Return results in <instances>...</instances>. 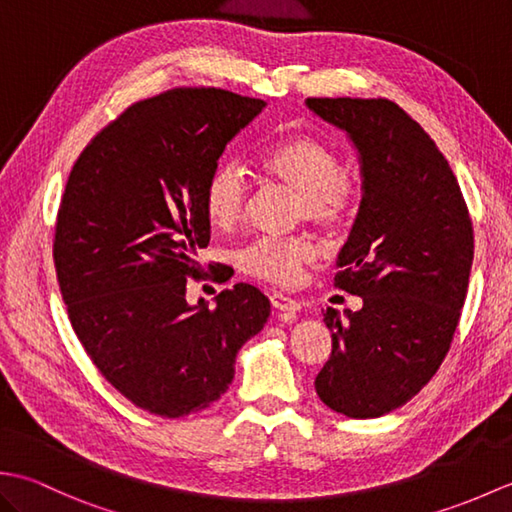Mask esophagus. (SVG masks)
<instances>
[{
	"label": "esophagus",
	"mask_w": 512,
	"mask_h": 512,
	"mask_svg": "<svg viewBox=\"0 0 512 512\" xmlns=\"http://www.w3.org/2000/svg\"><path fill=\"white\" fill-rule=\"evenodd\" d=\"M270 303H273L275 310H281V312H297V310H301V303L297 299L284 295V292H273V295H270Z\"/></svg>",
	"instance_id": "esophagus-1"
}]
</instances>
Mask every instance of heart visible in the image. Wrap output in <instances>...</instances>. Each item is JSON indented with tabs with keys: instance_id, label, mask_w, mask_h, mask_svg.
Returning <instances> with one entry per match:
<instances>
[{
	"instance_id": "heart-1",
	"label": "heart",
	"mask_w": 512,
	"mask_h": 512,
	"mask_svg": "<svg viewBox=\"0 0 512 512\" xmlns=\"http://www.w3.org/2000/svg\"><path fill=\"white\" fill-rule=\"evenodd\" d=\"M264 178L295 191L301 217L325 231L341 228L356 202V182L343 169V160L323 140L288 136L264 147L255 158ZM204 215L215 231H233L246 211V182L233 167L215 169L202 191ZM317 248L303 237H264L239 255V266L250 277L268 284H295L301 268L312 262Z\"/></svg>"
}]
</instances>
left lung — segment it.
I'll return each instance as SVG.
<instances>
[{"label":"left lung","mask_w":512,"mask_h":512,"mask_svg":"<svg viewBox=\"0 0 512 512\" xmlns=\"http://www.w3.org/2000/svg\"><path fill=\"white\" fill-rule=\"evenodd\" d=\"M350 136L363 200L334 286L363 299L347 319L328 308L332 354L314 387L347 418L405 405L447 356L469 290L473 224L447 158L387 99H308Z\"/></svg>","instance_id":"8db88e82"}]
</instances>
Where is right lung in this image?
<instances>
[{
	"instance_id": "obj_1",
	"label": "right lung",
	"mask_w": 512,
	"mask_h": 512,
	"mask_svg": "<svg viewBox=\"0 0 512 512\" xmlns=\"http://www.w3.org/2000/svg\"><path fill=\"white\" fill-rule=\"evenodd\" d=\"M264 105L215 88L138 101L90 140L65 184L52 257L70 323L107 383L156 416L213 405L270 314L250 284L222 290L215 308L187 301L211 239L204 184Z\"/></svg>"
}]
</instances>
